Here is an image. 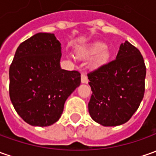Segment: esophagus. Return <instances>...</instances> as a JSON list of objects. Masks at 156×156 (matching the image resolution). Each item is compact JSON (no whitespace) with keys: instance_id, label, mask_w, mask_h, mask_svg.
Masks as SVG:
<instances>
[{"instance_id":"esophagus-1","label":"esophagus","mask_w":156,"mask_h":156,"mask_svg":"<svg viewBox=\"0 0 156 156\" xmlns=\"http://www.w3.org/2000/svg\"><path fill=\"white\" fill-rule=\"evenodd\" d=\"M81 82L83 83H88V78H87V76H86V74H84V73H82V75H81Z\"/></svg>"}]
</instances>
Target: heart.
Returning a JSON list of instances; mask_svg holds the SVG:
<instances>
[{"label": "heart", "mask_w": 156, "mask_h": 156, "mask_svg": "<svg viewBox=\"0 0 156 156\" xmlns=\"http://www.w3.org/2000/svg\"><path fill=\"white\" fill-rule=\"evenodd\" d=\"M81 55L84 58H93V65L95 66H102L109 61L110 58V51L106 49V45L101 42H95L88 48L84 49Z\"/></svg>", "instance_id": "b5f03b06"}]
</instances>
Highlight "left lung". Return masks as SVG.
<instances>
[{"mask_svg":"<svg viewBox=\"0 0 156 156\" xmlns=\"http://www.w3.org/2000/svg\"><path fill=\"white\" fill-rule=\"evenodd\" d=\"M145 77L141 52L126 41L115 60L88 74L91 118L103 126H118L129 121L143 98Z\"/></svg>","mask_w":156,"mask_h":156,"instance_id":"8db88e82","label":"left lung"}]
</instances>
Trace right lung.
<instances>
[{
  "label": "right lung",
  "mask_w": 156,
  "mask_h": 156,
  "mask_svg": "<svg viewBox=\"0 0 156 156\" xmlns=\"http://www.w3.org/2000/svg\"><path fill=\"white\" fill-rule=\"evenodd\" d=\"M61 55L60 42L47 33L32 36L15 51L9 96L16 112L32 126L55 123L68 97L80 85V73L61 69Z\"/></svg>",
  "instance_id": "add662e5"
}]
</instances>
